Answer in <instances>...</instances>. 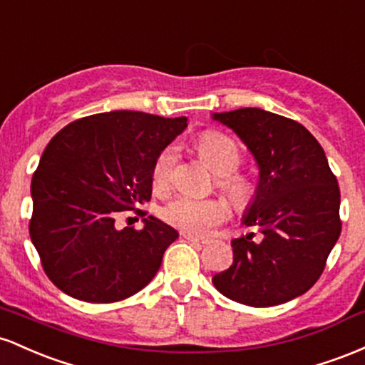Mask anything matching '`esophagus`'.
I'll list each match as a JSON object with an SVG mask.
<instances>
[{
    "instance_id": "esophagus-1",
    "label": "esophagus",
    "mask_w": 365,
    "mask_h": 365,
    "mask_svg": "<svg viewBox=\"0 0 365 365\" xmlns=\"http://www.w3.org/2000/svg\"><path fill=\"white\" fill-rule=\"evenodd\" d=\"M182 236L186 237L187 241H191V243H198V245H207L208 243V240H205V237L190 235V232H182Z\"/></svg>"
}]
</instances>
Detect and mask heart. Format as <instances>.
Returning <instances> with one entry per match:
<instances>
[{
    "instance_id": "b5f03b06",
    "label": "heart",
    "mask_w": 365,
    "mask_h": 365,
    "mask_svg": "<svg viewBox=\"0 0 365 365\" xmlns=\"http://www.w3.org/2000/svg\"><path fill=\"white\" fill-rule=\"evenodd\" d=\"M200 151L215 174H219L220 190L226 191L232 202L240 205L248 203L253 196V186L248 179L235 172L241 163V153L236 143L220 133H207L200 139ZM175 160H178L175 145L165 146L155 158L151 178L157 190H167L170 186ZM160 217L167 224L182 229L190 235H205L226 220L227 207L219 198H195L190 195H178L169 203L163 205Z\"/></svg>"
}]
</instances>
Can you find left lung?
<instances>
[{
    "label": "left lung",
    "mask_w": 365,
    "mask_h": 365,
    "mask_svg": "<svg viewBox=\"0 0 365 365\" xmlns=\"http://www.w3.org/2000/svg\"><path fill=\"white\" fill-rule=\"evenodd\" d=\"M252 151L255 198L243 215L253 232L231 241L232 265L212 282L250 307L281 305L315 284L341 232L339 187L317 139L298 122L260 108L212 113Z\"/></svg>",
    "instance_id": "8db88e82"
}]
</instances>
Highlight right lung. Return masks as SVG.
Returning a JSON list of instances; mask_svg holds the SVG:
<instances>
[{
    "label": "right lung",
    "instance_id": "1",
    "mask_svg": "<svg viewBox=\"0 0 365 365\" xmlns=\"http://www.w3.org/2000/svg\"><path fill=\"white\" fill-rule=\"evenodd\" d=\"M187 125L133 110L96 113L65 125L32 175L29 235L50 281L91 304L133 297L153 279L174 227L146 217L145 227H115L118 212L151 198L155 158Z\"/></svg>",
    "mask_w": 365,
    "mask_h": 365
}]
</instances>
